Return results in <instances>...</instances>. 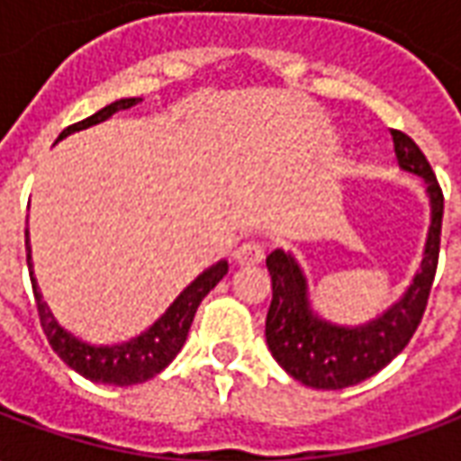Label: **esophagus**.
<instances>
[{"instance_id": "esophagus-1", "label": "esophagus", "mask_w": 461, "mask_h": 461, "mask_svg": "<svg viewBox=\"0 0 461 461\" xmlns=\"http://www.w3.org/2000/svg\"><path fill=\"white\" fill-rule=\"evenodd\" d=\"M234 261L240 267H251V264H261L264 261V247L259 241H244L234 249Z\"/></svg>"}]
</instances>
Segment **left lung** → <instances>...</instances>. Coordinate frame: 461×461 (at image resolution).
Here are the masks:
<instances>
[{
    "label": "left lung",
    "mask_w": 461,
    "mask_h": 461,
    "mask_svg": "<svg viewBox=\"0 0 461 461\" xmlns=\"http://www.w3.org/2000/svg\"><path fill=\"white\" fill-rule=\"evenodd\" d=\"M390 135L397 165L425 177L432 202V224L422 269L417 271L415 281L393 309L360 329L333 326L311 306L309 281L296 259L281 249L267 257L274 291L267 313V343L276 363L303 385L340 390L363 383L366 377L383 370L397 353H402L425 316L439 261L445 194L420 145L402 131H390Z\"/></svg>",
    "instance_id": "obj_1"
}]
</instances>
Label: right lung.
<instances>
[{
  "label": "right lung",
  "mask_w": 461,
  "mask_h": 461,
  "mask_svg": "<svg viewBox=\"0 0 461 461\" xmlns=\"http://www.w3.org/2000/svg\"><path fill=\"white\" fill-rule=\"evenodd\" d=\"M140 104V98H121L115 104L105 105L98 113H94L86 121H78L74 125H68L59 140L66 138L68 132L84 131L88 125L111 118L115 111H125L131 105ZM26 264H29V276H32V286H34V299H36V311H39V323L44 329L49 346L54 348L59 357L64 360L66 366L74 367L76 373H81L94 383H105V385H135V383H145L155 377L160 370L170 366L172 357L180 353V348L187 340L190 333L192 319L197 313V306L202 299L210 294L221 276L227 274V261L214 264L212 269H207L202 276L192 281L187 289L182 291L180 299L172 303L170 309L165 311L158 323H152V329L148 333H142L131 343H122V346H88L84 340H78L71 336L68 330L59 326V321L54 319V313L49 311V306L41 299V294L36 289V279L32 274V251H29V234H26Z\"/></svg>",
  "instance_id": "obj_1"
}]
</instances>
